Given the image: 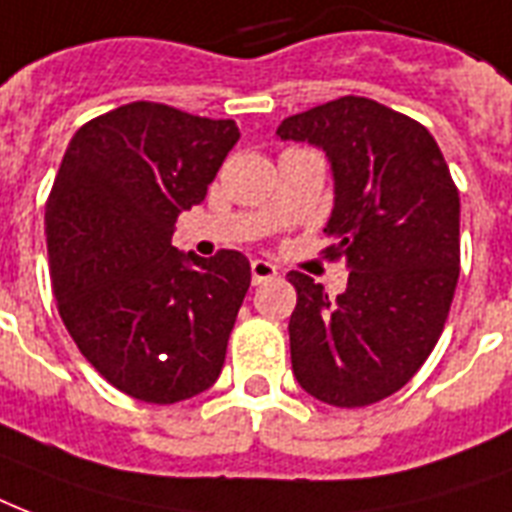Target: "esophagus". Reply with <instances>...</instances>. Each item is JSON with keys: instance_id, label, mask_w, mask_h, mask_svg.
<instances>
[{"instance_id": "obj_1", "label": "esophagus", "mask_w": 512, "mask_h": 512, "mask_svg": "<svg viewBox=\"0 0 512 512\" xmlns=\"http://www.w3.org/2000/svg\"><path fill=\"white\" fill-rule=\"evenodd\" d=\"M251 277H253V285L264 283V280H272V277H277V267L264 259H256L251 261Z\"/></svg>"}]
</instances>
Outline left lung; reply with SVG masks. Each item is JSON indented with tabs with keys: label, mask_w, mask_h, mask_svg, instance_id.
I'll use <instances>...</instances> for the list:
<instances>
[{
	"label": "left lung",
	"mask_w": 512,
	"mask_h": 512,
	"mask_svg": "<svg viewBox=\"0 0 512 512\" xmlns=\"http://www.w3.org/2000/svg\"><path fill=\"white\" fill-rule=\"evenodd\" d=\"M277 136L328 154L336 197L323 253L350 267L336 299L288 272L293 374L328 406H371L417 374L443 334L459 277L457 184L425 125L360 95L293 114Z\"/></svg>",
	"instance_id": "1"
}]
</instances>
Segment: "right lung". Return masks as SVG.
<instances>
[{
  "instance_id": "obj_1",
  "label": "right lung",
  "mask_w": 512,
  "mask_h": 512,
  "mask_svg": "<svg viewBox=\"0 0 512 512\" xmlns=\"http://www.w3.org/2000/svg\"><path fill=\"white\" fill-rule=\"evenodd\" d=\"M240 130L152 101L85 122L45 205L58 312L87 363L144 403H178L221 374L251 285L240 251L170 245L178 213L205 200Z\"/></svg>"
}]
</instances>
